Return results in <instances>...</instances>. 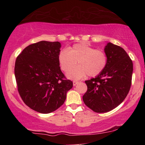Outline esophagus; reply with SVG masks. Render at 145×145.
I'll return each instance as SVG.
<instances>
[{
	"mask_svg": "<svg viewBox=\"0 0 145 145\" xmlns=\"http://www.w3.org/2000/svg\"><path fill=\"white\" fill-rule=\"evenodd\" d=\"M78 83H79V82H78V81H77V80H74V81H73V85L76 86V84H78Z\"/></svg>",
	"mask_w": 145,
	"mask_h": 145,
	"instance_id": "34e87169",
	"label": "esophagus"
}]
</instances>
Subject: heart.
<instances>
[{
  "label": "heart",
  "instance_id": "b5f03b06",
  "mask_svg": "<svg viewBox=\"0 0 145 145\" xmlns=\"http://www.w3.org/2000/svg\"><path fill=\"white\" fill-rule=\"evenodd\" d=\"M58 61L63 71H69L78 62V67L67 74L71 80L80 79L88 74L95 77L104 71L107 65L108 58L102 50L95 49L86 43L74 44L67 50L63 49L59 52Z\"/></svg>",
  "mask_w": 145,
  "mask_h": 145
}]
</instances>
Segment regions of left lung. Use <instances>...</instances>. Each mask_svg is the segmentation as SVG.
I'll return each mask as SVG.
<instances>
[{"label":"left lung","mask_w":145,"mask_h":145,"mask_svg":"<svg viewBox=\"0 0 145 145\" xmlns=\"http://www.w3.org/2000/svg\"><path fill=\"white\" fill-rule=\"evenodd\" d=\"M104 52L107 65L100 74L86 80L87 91L82 99L94 112H107L121 104L131 84L133 63L125 50L109 42Z\"/></svg>","instance_id":"left-lung-1"}]
</instances>
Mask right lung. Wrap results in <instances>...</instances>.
<instances>
[{
  "label": "right lung",
  "mask_w": 145,
  "mask_h": 145,
  "mask_svg": "<svg viewBox=\"0 0 145 145\" xmlns=\"http://www.w3.org/2000/svg\"><path fill=\"white\" fill-rule=\"evenodd\" d=\"M61 47L59 41H41L25 48L16 59L18 92L25 104L38 112L57 110L73 86L71 80L65 79L58 61Z\"/></svg>",
  "instance_id": "1"
}]
</instances>
